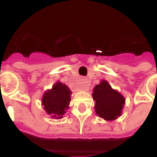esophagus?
<instances>
[{
  "label": "esophagus",
  "mask_w": 157,
  "mask_h": 157,
  "mask_svg": "<svg viewBox=\"0 0 157 157\" xmlns=\"http://www.w3.org/2000/svg\"><path fill=\"white\" fill-rule=\"evenodd\" d=\"M81 89L82 90H87L89 89V83H88V80L86 78H84L82 82V86H81Z\"/></svg>",
  "instance_id": "34e87169"
}]
</instances>
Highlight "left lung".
<instances>
[{"mask_svg":"<svg viewBox=\"0 0 157 157\" xmlns=\"http://www.w3.org/2000/svg\"><path fill=\"white\" fill-rule=\"evenodd\" d=\"M92 96L95 101V112L99 117L112 121L122 115L125 98L120 92L112 89L106 80H101L95 86Z\"/></svg>","mask_w":157,"mask_h":157,"instance_id":"obj_1","label":"left lung"}]
</instances>
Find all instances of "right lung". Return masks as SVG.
I'll list each match as a JSON object with an SVG mask.
<instances>
[{
  "mask_svg": "<svg viewBox=\"0 0 157 157\" xmlns=\"http://www.w3.org/2000/svg\"><path fill=\"white\" fill-rule=\"evenodd\" d=\"M71 91L65 84L56 82L52 89L44 93L41 98V105L44 110L51 117L62 119L66 111L69 109Z\"/></svg>",
  "mask_w": 157,
  "mask_h": 157,
  "instance_id": "add662e5",
  "label": "right lung"
}]
</instances>
